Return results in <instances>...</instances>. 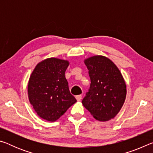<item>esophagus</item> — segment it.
Returning <instances> with one entry per match:
<instances>
[{"mask_svg": "<svg viewBox=\"0 0 153 153\" xmlns=\"http://www.w3.org/2000/svg\"><path fill=\"white\" fill-rule=\"evenodd\" d=\"M82 96L81 94H79V95H77V96H76V98L77 99V101H79V100H81V99H82Z\"/></svg>", "mask_w": 153, "mask_h": 153, "instance_id": "esophagus-1", "label": "esophagus"}]
</instances>
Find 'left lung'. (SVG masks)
Instances as JSON below:
<instances>
[{"label": "left lung", "instance_id": "1", "mask_svg": "<svg viewBox=\"0 0 153 153\" xmlns=\"http://www.w3.org/2000/svg\"><path fill=\"white\" fill-rule=\"evenodd\" d=\"M90 78L88 91L82 104L96 120L106 121L114 118L126 97V85L117 66L103 56L84 61Z\"/></svg>", "mask_w": 153, "mask_h": 153}]
</instances>
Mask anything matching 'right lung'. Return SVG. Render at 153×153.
<instances>
[{
  "label": "right lung",
  "instance_id": "add662e5",
  "mask_svg": "<svg viewBox=\"0 0 153 153\" xmlns=\"http://www.w3.org/2000/svg\"><path fill=\"white\" fill-rule=\"evenodd\" d=\"M69 62L49 58L38 63L28 82V97L38 116L55 121L76 102L65 76Z\"/></svg>",
  "mask_w": 153,
  "mask_h": 153
}]
</instances>
